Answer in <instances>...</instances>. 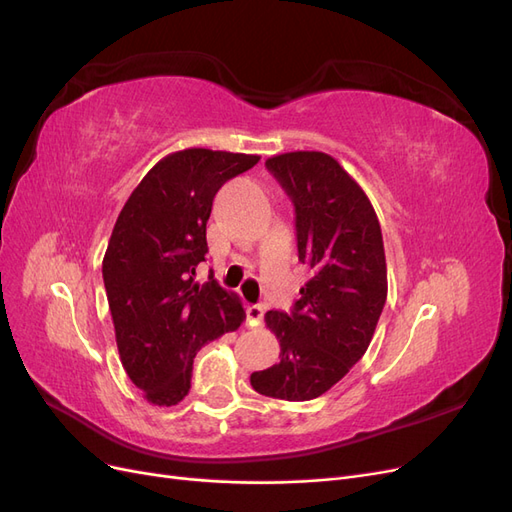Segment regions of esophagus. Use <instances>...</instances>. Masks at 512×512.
Returning a JSON list of instances; mask_svg holds the SVG:
<instances>
[{"label":"esophagus","instance_id":"1","mask_svg":"<svg viewBox=\"0 0 512 512\" xmlns=\"http://www.w3.org/2000/svg\"><path fill=\"white\" fill-rule=\"evenodd\" d=\"M265 305H247V322H250V327H260V322H262V316H265Z\"/></svg>","mask_w":512,"mask_h":512}]
</instances>
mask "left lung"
Listing matches in <instances>:
<instances>
[{
    "label": "left lung",
    "mask_w": 512,
    "mask_h": 512,
    "mask_svg": "<svg viewBox=\"0 0 512 512\" xmlns=\"http://www.w3.org/2000/svg\"><path fill=\"white\" fill-rule=\"evenodd\" d=\"M297 213L299 260L312 277L294 312H267L280 363L254 371V391L286 401L327 393L365 354L386 301V258L378 215L344 166L322 151L267 160Z\"/></svg>",
    "instance_id": "left-lung-1"
}]
</instances>
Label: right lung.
<instances>
[{
	"label": "right lung",
	"mask_w": 512,
	"mask_h": 512,
	"mask_svg": "<svg viewBox=\"0 0 512 512\" xmlns=\"http://www.w3.org/2000/svg\"><path fill=\"white\" fill-rule=\"evenodd\" d=\"M250 153L192 147L168 153L123 205L102 260L119 359L153 406L188 395L205 344L245 320L235 292L194 282L207 220L222 185L258 164Z\"/></svg>",
	"instance_id": "add662e5"
}]
</instances>
